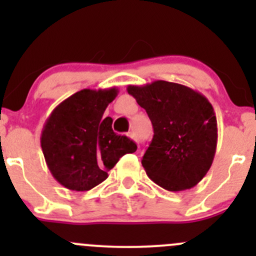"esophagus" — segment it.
I'll use <instances>...</instances> for the list:
<instances>
[{
  "mask_svg": "<svg viewBox=\"0 0 256 256\" xmlns=\"http://www.w3.org/2000/svg\"><path fill=\"white\" fill-rule=\"evenodd\" d=\"M128 138H130L131 140L135 141L136 144H138V135H136V134L134 132V131H131V132H128Z\"/></svg>",
  "mask_w": 256,
  "mask_h": 256,
  "instance_id": "esophagus-1",
  "label": "esophagus"
}]
</instances>
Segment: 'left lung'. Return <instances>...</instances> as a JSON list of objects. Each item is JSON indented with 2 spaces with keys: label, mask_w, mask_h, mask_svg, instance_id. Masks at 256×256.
Wrapping results in <instances>:
<instances>
[{
  "label": "left lung",
  "mask_w": 256,
  "mask_h": 256,
  "mask_svg": "<svg viewBox=\"0 0 256 256\" xmlns=\"http://www.w3.org/2000/svg\"><path fill=\"white\" fill-rule=\"evenodd\" d=\"M128 92L154 126V138L141 161L147 176L171 192L197 186L213 164L218 140L216 112L207 98L164 80L128 85Z\"/></svg>",
  "instance_id": "8db88e82"
}]
</instances>
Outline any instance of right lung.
<instances>
[{"label": "right lung", "instance_id": "1", "mask_svg": "<svg viewBox=\"0 0 256 256\" xmlns=\"http://www.w3.org/2000/svg\"><path fill=\"white\" fill-rule=\"evenodd\" d=\"M118 88L82 89L62 102L46 120L40 146L52 176L63 187L82 192L108 178L120 157L138 150L134 141L112 131L102 118Z\"/></svg>", "mask_w": 256, "mask_h": 256}]
</instances>
